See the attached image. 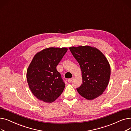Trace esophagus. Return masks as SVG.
<instances>
[{
    "label": "esophagus",
    "instance_id": "1",
    "mask_svg": "<svg viewBox=\"0 0 131 131\" xmlns=\"http://www.w3.org/2000/svg\"><path fill=\"white\" fill-rule=\"evenodd\" d=\"M73 79H74V78L73 77V78H71V79H68V80H67V81L69 82V83H71V82L73 80Z\"/></svg>",
    "mask_w": 131,
    "mask_h": 131
}]
</instances>
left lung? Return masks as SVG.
<instances>
[{
    "label": "left lung",
    "mask_w": 131,
    "mask_h": 131,
    "mask_svg": "<svg viewBox=\"0 0 131 131\" xmlns=\"http://www.w3.org/2000/svg\"><path fill=\"white\" fill-rule=\"evenodd\" d=\"M70 50L82 71V83L77 89L78 92L88 100L98 97L105 91L111 77L108 60L99 50L91 46L71 47Z\"/></svg>",
    "instance_id": "1"
}]
</instances>
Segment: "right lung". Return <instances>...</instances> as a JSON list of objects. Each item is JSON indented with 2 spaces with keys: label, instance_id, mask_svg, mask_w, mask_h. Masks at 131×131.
<instances>
[{
  "label": "right lung",
  "instance_id": "1",
  "mask_svg": "<svg viewBox=\"0 0 131 131\" xmlns=\"http://www.w3.org/2000/svg\"><path fill=\"white\" fill-rule=\"evenodd\" d=\"M67 51L66 48L50 47L34 56L26 78L31 92L40 100L51 103L63 92L65 84L56 67Z\"/></svg>",
  "mask_w": 131,
  "mask_h": 131
}]
</instances>
